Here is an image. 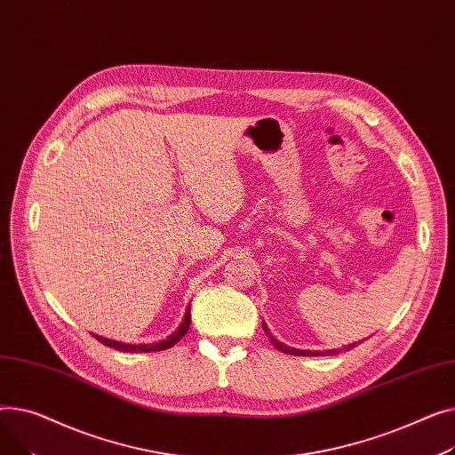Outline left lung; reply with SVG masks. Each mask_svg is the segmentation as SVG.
<instances>
[{
  "label": "left lung",
  "mask_w": 455,
  "mask_h": 455,
  "mask_svg": "<svg viewBox=\"0 0 455 455\" xmlns=\"http://www.w3.org/2000/svg\"><path fill=\"white\" fill-rule=\"evenodd\" d=\"M262 329H264V332H266V336L270 338V341L274 343V347L275 349H279L281 353H284V355H293V356H325V355H336L338 353V349H334V351H299V349H293V347H288V345H284V343H281V341H277L272 334H270V331L266 329V325L262 323ZM358 343H351V345H347L345 347V351H351L353 347H356Z\"/></svg>",
  "instance_id": "8db88e82"
}]
</instances>
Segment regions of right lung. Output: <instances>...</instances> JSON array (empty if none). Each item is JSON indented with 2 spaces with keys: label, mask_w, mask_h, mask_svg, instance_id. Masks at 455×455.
<instances>
[{
  "label": "right lung",
  "mask_w": 455,
  "mask_h": 455,
  "mask_svg": "<svg viewBox=\"0 0 455 455\" xmlns=\"http://www.w3.org/2000/svg\"><path fill=\"white\" fill-rule=\"evenodd\" d=\"M189 325H191V307H187L185 310V317L181 325L178 327V331H174L169 338L157 341V343H141V345H130V343H121V341H114V339H108V338H100V336H93L95 339H99L100 343H104L106 347H112V349L116 351H123V353H156V351H165L169 349V347L176 345L185 334L187 331H189Z\"/></svg>",
  "instance_id": "add662e5"
}]
</instances>
